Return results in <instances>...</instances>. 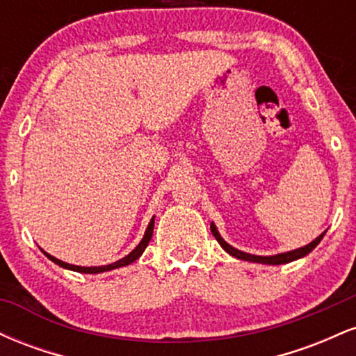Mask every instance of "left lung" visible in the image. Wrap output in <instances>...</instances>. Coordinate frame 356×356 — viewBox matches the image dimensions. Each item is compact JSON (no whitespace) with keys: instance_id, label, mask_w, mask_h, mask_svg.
Listing matches in <instances>:
<instances>
[{"instance_id":"left-lung-1","label":"left lung","mask_w":356,"mask_h":356,"mask_svg":"<svg viewBox=\"0 0 356 356\" xmlns=\"http://www.w3.org/2000/svg\"><path fill=\"white\" fill-rule=\"evenodd\" d=\"M211 232L214 234V238L218 239V243L222 246L224 251L229 252L231 256L238 257V259L252 261V263H263V264H284V263H291V261H295V259H300V257L309 254V252H312L313 249L318 246V243L323 239V236H325V232H323V234L318 236V238L312 241V243L306 244V246L300 248V249H295V251L281 252V254H276V256H254V254H248V252H243V251H239V249H234L232 246H229L226 241L220 238V234L218 232V229H216L214 224H211Z\"/></svg>"}]
</instances>
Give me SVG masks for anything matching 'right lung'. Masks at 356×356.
<instances>
[{
	"instance_id": "obj_1",
	"label": "right lung",
	"mask_w": 356,
	"mask_h": 356,
	"mask_svg": "<svg viewBox=\"0 0 356 356\" xmlns=\"http://www.w3.org/2000/svg\"><path fill=\"white\" fill-rule=\"evenodd\" d=\"M152 232H154V219L150 220V222H149V227H147V231H145V236H144V238H142L140 243H138V246H137L136 249H134V251L130 252L129 256L122 257V259H118L117 263L107 264V266H99V268H83V266H75V264H68V263H63V261L56 259V257L50 256V254H48V252H44V251H43V252H44V254H47L48 259H51L53 263H55V264H58V266H61V268L72 269V271H76V273H88V275H97V273H104V271H110V269H115V268L127 266V264L134 263V261L138 259V256H140L142 252L145 251L147 244H149L150 238H152Z\"/></svg>"
}]
</instances>
